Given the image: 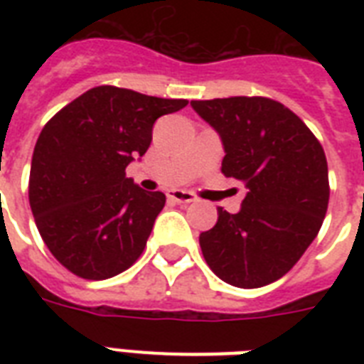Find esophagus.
Wrapping results in <instances>:
<instances>
[{
    "label": "esophagus",
    "instance_id": "obj_1",
    "mask_svg": "<svg viewBox=\"0 0 364 364\" xmlns=\"http://www.w3.org/2000/svg\"><path fill=\"white\" fill-rule=\"evenodd\" d=\"M168 200L173 202V204H181V205H187L191 202H194V196L193 193H188V191H179V188H173V191H168L166 193Z\"/></svg>",
    "mask_w": 364,
    "mask_h": 364
}]
</instances>
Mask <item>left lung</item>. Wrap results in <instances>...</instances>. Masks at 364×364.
<instances>
[{"instance_id": "8db88e82", "label": "left lung", "mask_w": 364, "mask_h": 364, "mask_svg": "<svg viewBox=\"0 0 364 364\" xmlns=\"http://www.w3.org/2000/svg\"><path fill=\"white\" fill-rule=\"evenodd\" d=\"M191 105L221 137L223 173L247 187L238 213L219 208L215 227L200 234L205 262L234 287L276 282L310 247L327 213L321 143L293 111L270 98L234 96Z\"/></svg>"}]
</instances>
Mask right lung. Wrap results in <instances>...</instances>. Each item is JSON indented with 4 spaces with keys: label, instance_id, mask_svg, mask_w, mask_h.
Masks as SVG:
<instances>
[{
    "label": "right lung",
    "instance_id": "obj_1",
    "mask_svg": "<svg viewBox=\"0 0 364 364\" xmlns=\"http://www.w3.org/2000/svg\"><path fill=\"white\" fill-rule=\"evenodd\" d=\"M187 100L96 87L60 109L37 137L30 205L48 251L75 276L107 279L143 253L166 204L126 177L147 153L153 124Z\"/></svg>",
    "mask_w": 364,
    "mask_h": 364
}]
</instances>
